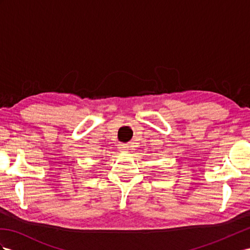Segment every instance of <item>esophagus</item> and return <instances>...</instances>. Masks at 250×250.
<instances>
[{
  "label": "esophagus",
  "mask_w": 250,
  "mask_h": 250,
  "mask_svg": "<svg viewBox=\"0 0 250 250\" xmlns=\"http://www.w3.org/2000/svg\"><path fill=\"white\" fill-rule=\"evenodd\" d=\"M119 149L121 152H127L130 149H129V146L125 145V144H121L119 145Z\"/></svg>",
  "instance_id": "1"
}]
</instances>
